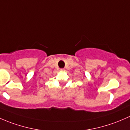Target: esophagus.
<instances>
[{
    "label": "esophagus",
    "instance_id": "esophagus-1",
    "mask_svg": "<svg viewBox=\"0 0 130 130\" xmlns=\"http://www.w3.org/2000/svg\"><path fill=\"white\" fill-rule=\"evenodd\" d=\"M60 71H61V72H63V71H65V69H60Z\"/></svg>",
    "mask_w": 130,
    "mask_h": 130
}]
</instances>
